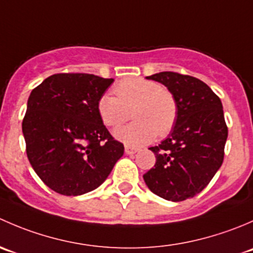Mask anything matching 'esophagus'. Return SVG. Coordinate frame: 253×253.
<instances>
[{"label": "esophagus", "mask_w": 253, "mask_h": 253, "mask_svg": "<svg viewBox=\"0 0 253 253\" xmlns=\"http://www.w3.org/2000/svg\"><path fill=\"white\" fill-rule=\"evenodd\" d=\"M137 148H134V147H129V145H126V147H125V153H126V154H134V153H137Z\"/></svg>", "instance_id": "esophagus-1"}]
</instances>
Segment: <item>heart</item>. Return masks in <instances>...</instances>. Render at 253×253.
Instances as JSON below:
<instances>
[{"instance_id":"b5f03b06","label":"heart","mask_w":253,"mask_h":253,"mask_svg":"<svg viewBox=\"0 0 253 253\" xmlns=\"http://www.w3.org/2000/svg\"><path fill=\"white\" fill-rule=\"evenodd\" d=\"M116 95L104 94L96 103V111L103 124L119 127L128 120L129 109L134 108L136 121L117 129L115 136L128 144L138 145L164 137L174 128L177 119V103L174 94L159 83L144 78H128L114 86Z\"/></svg>"}]
</instances>
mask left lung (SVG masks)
I'll return each mask as SVG.
<instances>
[{"instance_id":"1","label":"left lung","mask_w":253,"mask_h":253,"mask_svg":"<svg viewBox=\"0 0 253 253\" xmlns=\"http://www.w3.org/2000/svg\"><path fill=\"white\" fill-rule=\"evenodd\" d=\"M164 84L177 103L171 134L150 147L157 162L143 175L153 193L181 202L195 197L221 167L228 126L219 96L201 79L177 72L147 77Z\"/></svg>"}]
</instances>
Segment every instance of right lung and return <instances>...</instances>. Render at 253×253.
I'll return each mask as SVG.
<instances>
[{
	"label": "right lung",
	"mask_w": 253,
	"mask_h": 253,
	"mask_svg": "<svg viewBox=\"0 0 253 253\" xmlns=\"http://www.w3.org/2000/svg\"><path fill=\"white\" fill-rule=\"evenodd\" d=\"M112 82L89 73H57L30 93L22 122L28 159L42 182L60 195L95 190L124 155V144L96 111Z\"/></svg>",
	"instance_id": "add662e5"
}]
</instances>
